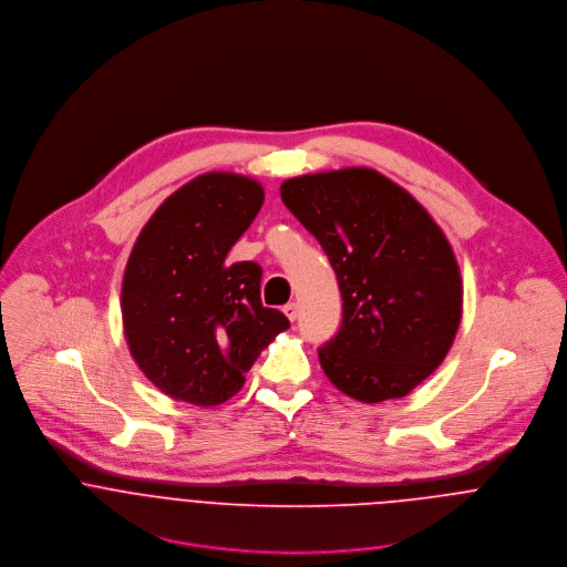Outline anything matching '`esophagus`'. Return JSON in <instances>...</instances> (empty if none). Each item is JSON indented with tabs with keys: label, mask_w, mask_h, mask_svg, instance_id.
<instances>
[{
	"label": "esophagus",
	"mask_w": 567,
	"mask_h": 567,
	"mask_svg": "<svg viewBox=\"0 0 567 567\" xmlns=\"http://www.w3.org/2000/svg\"><path fill=\"white\" fill-rule=\"evenodd\" d=\"M284 315H286L290 321H297V317H299V306H297V303L284 306Z\"/></svg>",
	"instance_id": "esophagus-1"
}]
</instances>
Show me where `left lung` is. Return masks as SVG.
<instances>
[{
	"label": "left lung",
	"instance_id": "8db88e82",
	"mask_svg": "<svg viewBox=\"0 0 567 567\" xmlns=\"http://www.w3.org/2000/svg\"><path fill=\"white\" fill-rule=\"evenodd\" d=\"M281 200L323 246L342 295V324L319 349L324 375L364 404L405 398L443 362L463 317L445 234L371 167L288 178Z\"/></svg>",
	"mask_w": 567,
	"mask_h": 567
}]
</instances>
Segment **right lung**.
Returning <instances> with one entry per match:
<instances>
[{"label": "right lung", "instance_id": "right-lung-1", "mask_svg": "<svg viewBox=\"0 0 567 567\" xmlns=\"http://www.w3.org/2000/svg\"><path fill=\"white\" fill-rule=\"evenodd\" d=\"M264 187L207 172L172 196L142 229L122 281V321L133 360L172 400L223 404L290 321L261 306V268L227 255L255 220Z\"/></svg>", "mask_w": 567, "mask_h": 567}]
</instances>
